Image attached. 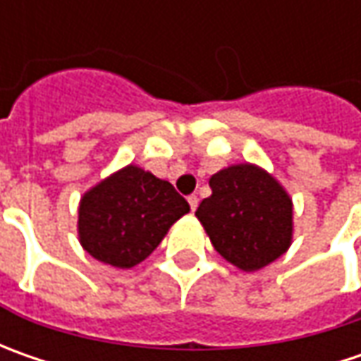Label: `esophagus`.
<instances>
[{
  "label": "esophagus",
  "mask_w": 361,
  "mask_h": 361,
  "mask_svg": "<svg viewBox=\"0 0 361 361\" xmlns=\"http://www.w3.org/2000/svg\"><path fill=\"white\" fill-rule=\"evenodd\" d=\"M188 204H190V211H195V209L199 207V199H197V195H190V197H188Z\"/></svg>",
  "instance_id": "34e87169"
}]
</instances>
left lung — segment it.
I'll use <instances>...</instances> for the list:
<instances>
[{
  "label": "left lung",
  "instance_id": "left-lung-1",
  "mask_svg": "<svg viewBox=\"0 0 361 361\" xmlns=\"http://www.w3.org/2000/svg\"><path fill=\"white\" fill-rule=\"evenodd\" d=\"M213 195L197 213L211 243L243 271L269 265L287 251L293 231V207L279 183L253 164H237L216 173Z\"/></svg>",
  "mask_w": 361,
  "mask_h": 361
}]
</instances>
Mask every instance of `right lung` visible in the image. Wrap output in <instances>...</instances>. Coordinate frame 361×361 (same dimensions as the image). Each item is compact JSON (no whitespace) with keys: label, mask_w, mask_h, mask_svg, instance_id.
Listing matches in <instances>:
<instances>
[{"label":"right lung","mask_w":361,"mask_h":361,"mask_svg":"<svg viewBox=\"0 0 361 361\" xmlns=\"http://www.w3.org/2000/svg\"><path fill=\"white\" fill-rule=\"evenodd\" d=\"M188 211L171 183L130 164L84 195L80 241L94 259L128 269L145 261Z\"/></svg>","instance_id":"1"}]
</instances>
